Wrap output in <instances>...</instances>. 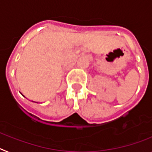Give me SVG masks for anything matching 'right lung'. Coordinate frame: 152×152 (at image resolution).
Masks as SVG:
<instances>
[{
	"mask_svg": "<svg viewBox=\"0 0 152 152\" xmlns=\"http://www.w3.org/2000/svg\"><path fill=\"white\" fill-rule=\"evenodd\" d=\"M36 103H37V102H36Z\"/></svg>",
	"mask_w": 152,
	"mask_h": 152,
	"instance_id": "add662e5",
	"label": "right lung"
}]
</instances>
